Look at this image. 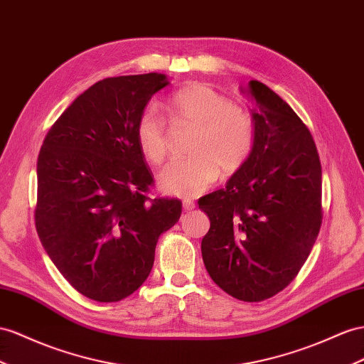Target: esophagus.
<instances>
[{
	"label": "esophagus",
	"instance_id": "obj_1",
	"mask_svg": "<svg viewBox=\"0 0 364 364\" xmlns=\"http://www.w3.org/2000/svg\"><path fill=\"white\" fill-rule=\"evenodd\" d=\"M183 209L184 210H193L195 209V201L191 198H184L183 200Z\"/></svg>",
	"mask_w": 364,
	"mask_h": 364
}]
</instances>
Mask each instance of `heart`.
Returning a JSON list of instances; mask_svg holds the SVG:
<instances>
[{"label":"heart","instance_id":"obj_1","mask_svg":"<svg viewBox=\"0 0 364 364\" xmlns=\"http://www.w3.org/2000/svg\"><path fill=\"white\" fill-rule=\"evenodd\" d=\"M172 124H189L195 134L189 158L173 160L158 175L160 188L178 197L209 189L218 173L238 172L252 154L254 121L247 112L201 82L175 90L166 102ZM135 138L147 161L161 164L167 155V129L154 107H146L135 124Z\"/></svg>","mask_w":364,"mask_h":364}]
</instances>
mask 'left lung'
Listing matches in <instances>:
<instances>
[{"label":"left lung","instance_id":"1","mask_svg":"<svg viewBox=\"0 0 364 364\" xmlns=\"http://www.w3.org/2000/svg\"><path fill=\"white\" fill-rule=\"evenodd\" d=\"M252 154L226 188L198 200L210 229L203 262L223 291L263 301L292 282L318 237L321 164L309 129L292 107L257 80Z\"/></svg>","mask_w":364,"mask_h":364}]
</instances>
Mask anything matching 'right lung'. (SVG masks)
<instances>
[{"instance_id":"right-lung-1","label":"right lung","mask_w":364,"mask_h":364,"mask_svg":"<svg viewBox=\"0 0 364 364\" xmlns=\"http://www.w3.org/2000/svg\"><path fill=\"white\" fill-rule=\"evenodd\" d=\"M164 73L101 80L63 112L36 163L35 226L72 287L119 301L152 271L155 246L181 215L176 198H151L152 171L135 138L139 114Z\"/></svg>"}]
</instances>
